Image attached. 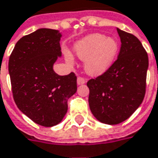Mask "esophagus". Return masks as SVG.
Segmentation results:
<instances>
[{
    "instance_id": "obj_1",
    "label": "esophagus",
    "mask_w": 158,
    "mask_h": 158,
    "mask_svg": "<svg viewBox=\"0 0 158 158\" xmlns=\"http://www.w3.org/2000/svg\"><path fill=\"white\" fill-rule=\"evenodd\" d=\"M77 83H78V85H83V84L86 83V79H84V78H82V77H78Z\"/></svg>"
}]
</instances>
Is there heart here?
Returning a JSON list of instances; mask_svg holds the SVG:
<instances>
[{"label":"heart","mask_w":158,"mask_h":158,"mask_svg":"<svg viewBox=\"0 0 158 158\" xmlns=\"http://www.w3.org/2000/svg\"><path fill=\"white\" fill-rule=\"evenodd\" d=\"M74 52L80 60H86L85 70L88 74L98 76L105 73L114 62L119 52V43L114 37L96 33L76 43ZM65 57L68 62H73L69 52H65Z\"/></svg>","instance_id":"obj_1"}]
</instances>
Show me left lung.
<instances>
[{
    "mask_svg": "<svg viewBox=\"0 0 158 158\" xmlns=\"http://www.w3.org/2000/svg\"><path fill=\"white\" fill-rule=\"evenodd\" d=\"M121 50L117 60L96 79L88 80V104L99 122L114 125L127 120L139 108L146 93L148 57L132 34L117 28Z\"/></svg>",
    "mask_w": 158,
    "mask_h": 158,
    "instance_id": "obj_1",
    "label": "left lung"
}]
</instances>
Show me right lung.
<instances>
[{
  "instance_id": "add662e5",
  "label": "right lung",
  "mask_w": 158,
  "mask_h": 158,
  "mask_svg": "<svg viewBox=\"0 0 158 158\" xmlns=\"http://www.w3.org/2000/svg\"><path fill=\"white\" fill-rule=\"evenodd\" d=\"M58 30L40 28L20 38L9 60L15 103L34 123L44 127L60 123L68 99L77 91L73 72L60 76L53 64L61 56Z\"/></svg>"
}]
</instances>
